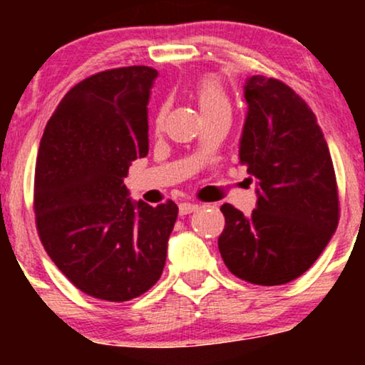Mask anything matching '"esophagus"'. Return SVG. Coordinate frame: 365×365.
Here are the masks:
<instances>
[{"mask_svg": "<svg viewBox=\"0 0 365 365\" xmlns=\"http://www.w3.org/2000/svg\"><path fill=\"white\" fill-rule=\"evenodd\" d=\"M197 209H199V204H192V202H182L178 206V211H180V215H182V216L190 215V212L197 211Z\"/></svg>", "mask_w": 365, "mask_h": 365, "instance_id": "34e87169", "label": "esophagus"}]
</instances>
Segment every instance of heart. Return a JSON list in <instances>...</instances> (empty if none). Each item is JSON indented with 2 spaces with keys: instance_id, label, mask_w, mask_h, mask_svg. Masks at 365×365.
<instances>
[{
  "instance_id": "heart-1",
  "label": "heart",
  "mask_w": 365,
  "mask_h": 365,
  "mask_svg": "<svg viewBox=\"0 0 365 365\" xmlns=\"http://www.w3.org/2000/svg\"><path fill=\"white\" fill-rule=\"evenodd\" d=\"M195 99L204 116L230 111V98L220 78L206 75L195 83Z\"/></svg>"
}]
</instances>
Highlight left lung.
<instances>
[{"mask_svg":"<svg viewBox=\"0 0 365 365\" xmlns=\"http://www.w3.org/2000/svg\"><path fill=\"white\" fill-rule=\"evenodd\" d=\"M244 96L238 156L257 180V204L250 216L221 206L217 247L238 278L274 287L302 276L333 237L340 217L336 177L316 115L295 91L252 75Z\"/></svg>","mask_w":365,"mask_h":365,"instance_id":"1","label":"left lung"}]
</instances>
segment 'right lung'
<instances>
[{
    "mask_svg": "<svg viewBox=\"0 0 365 365\" xmlns=\"http://www.w3.org/2000/svg\"><path fill=\"white\" fill-rule=\"evenodd\" d=\"M158 72L91 75L58 104L41 139L34 212L46 252L78 290L125 302L158 282L178 207L133 202L123 178L149 153L148 103Z\"/></svg>",
    "mask_w": 365,
    "mask_h": 365,
    "instance_id": "right-lung-1",
    "label": "right lung"
}]
</instances>
